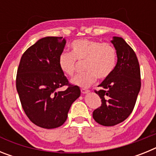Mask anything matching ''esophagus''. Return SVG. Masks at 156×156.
I'll use <instances>...</instances> for the list:
<instances>
[{
	"label": "esophagus",
	"mask_w": 156,
	"mask_h": 156,
	"mask_svg": "<svg viewBox=\"0 0 156 156\" xmlns=\"http://www.w3.org/2000/svg\"><path fill=\"white\" fill-rule=\"evenodd\" d=\"M89 91H90V90H87V89H85V88H82V89H81V93L83 94L89 93Z\"/></svg>",
	"instance_id": "1"
}]
</instances>
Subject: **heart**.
<instances>
[{
  "label": "heart",
  "mask_w": 156,
  "mask_h": 156,
  "mask_svg": "<svg viewBox=\"0 0 156 156\" xmlns=\"http://www.w3.org/2000/svg\"><path fill=\"white\" fill-rule=\"evenodd\" d=\"M70 52H62L58 57L59 68L66 75L73 76L76 70V60L85 61L86 72L76 76L72 83L80 87L87 88L99 79H105L112 73L116 64L115 48L108 43L87 39L74 41Z\"/></svg>",
  "instance_id": "heart-1"
}]
</instances>
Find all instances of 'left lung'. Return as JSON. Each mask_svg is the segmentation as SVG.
<instances>
[{"label": "left lung", "mask_w": 156, "mask_h": 156, "mask_svg": "<svg viewBox=\"0 0 156 156\" xmlns=\"http://www.w3.org/2000/svg\"><path fill=\"white\" fill-rule=\"evenodd\" d=\"M117 54V63L111 74L94 90L101 99L100 107L93 112L98 123L112 126L123 122L131 114L140 89V71L137 55L122 37L111 41Z\"/></svg>", "instance_id": "obj_1"}]
</instances>
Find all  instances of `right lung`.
<instances>
[{
    "label": "right lung",
    "mask_w": 156,
    "mask_h": 156,
    "mask_svg": "<svg viewBox=\"0 0 156 156\" xmlns=\"http://www.w3.org/2000/svg\"><path fill=\"white\" fill-rule=\"evenodd\" d=\"M66 43L62 37L40 39L23 53L17 70L16 89L25 113L45 129L61 126L80 95L79 87L70 84L59 68L58 57ZM63 86L68 88L58 92Z\"/></svg>",
    "instance_id": "right-lung-1"
}]
</instances>
